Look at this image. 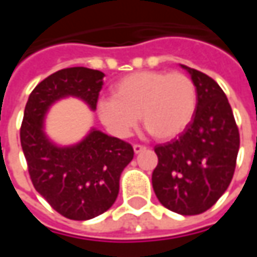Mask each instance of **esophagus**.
Listing matches in <instances>:
<instances>
[{"mask_svg": "<svg viewBox=\"0 0 257 257\" xmlns=\"http://www.w3.org/2000/svg\"><path fill=\"white\" fill-rule=\"evenodd\" d=\"M133 150H134V153L139 154V153H142V152H144V150H146V147L142 146V144H134Z\"/></svg>", "mask_w": 257, "mask_h": 257, "instance_id": "esophagus-1", "label": "esophagus"}]
</instances>
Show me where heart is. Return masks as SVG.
Segmentation results:
<instances>
[{
  "label": "heart",
  "instance_id": "heart-1",
  "mask_svg": "<svg viewBox=\"0 0 257 257\" xmlns=\"http://www.w3.org/2000/svg\"><path fill=\"white\" fill-rule=\"evenodd\" d=\"M197 105L196 85L189 75L137 71L113 85V97H100L95 113L115 137H128L142 123L157 140H170L192 123Z\"/></svg>",
  "mask_w": 257,
  "mask_h": 257
}]
</instances>
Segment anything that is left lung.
<instances>
[{
  "mask_svg": "<svg viewBox=\"0 0 257 257\" xmlns=\"http://www.w3.org/2000/svg\"><path fill=\"white\" fill-rule=\"evenodd\" d=\"M180 67L196 85L197 105L192 123L177 140L154 147L159 163L152 182L164 207L192 216L210 209L229 187L240 137L219 84L194 68Z\"/></svg>",
  "mask_w": 257,
  "mask_h": 257,
  "instance_id": "obj_1",
  "label": "left lung"
}]
</instances>
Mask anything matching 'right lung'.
Wrapping results in <instances>:
<instances>
[{
	"mask_svg": "<svg viewBox=\"0 0 257 257\" xmlns=\"http://www.w3.org/2000/svg\"><path fill=\"white\" fill-rule=\"evenodd\" d=\"M103 78L104 73L85 67L60 70L35 87L25 105L20 137L31 182L54 210L71 220H90L113 206L133 147L94 127L78 143L60 146L45 133V117L68 97L95 111Z\"/></svg>",
	"mask_w": 257,
	"mask_h": 257,
	"instance_id": "add662e5",
	"label": "right lung"
}]
</instances>
